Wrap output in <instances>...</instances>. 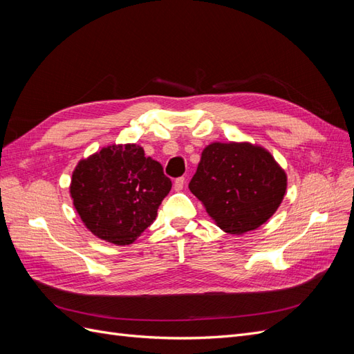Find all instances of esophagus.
Returning a JSON list of instances; mask_svg holds the SVG:
<instances>
[{
	"label": "esophagus",
	"mask_w": 354,
	"mask_h": 354,
	"mask_svg": "<svg viewBox=\"0 0 354 354\" xmlns=\"http://www.w3.org/2000/svg\"><path fill=\"white\" fill-rule=\"evenodd\" d=\"M185 183H186V178H185V177H178V178H176V181H174V189H176L177 192L183 190Z\"/></svg>",
	"instance_id": "esophagus-1"
}]
</instances>
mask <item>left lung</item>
<instances>
[{"mask_svg":"<svg viewBox=\"0 0 354 354\" xmlns=\"http://www.w3.org/2000/svg\"><path fill=\"white\" fill-rule=\"evenodd\" d=\"M189 189L220 229L242 234L260 227L279 208L286 174L260 146L212 143L203 149Z\"/></svg>","mask_w":354,"mask_h":354,"instance_id":"left-lung-1","label":"left lung"}]
</instances>
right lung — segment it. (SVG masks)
<instances>
[{
  "mask_svg": "<svg viewBox=\"0 0 354 354\" xmlns=\"http://www.w3.org/2000/svg\"><path fill=\"white\" fill-rule=\"evenodd\" d=\"M171 186L162 165L145 156L143 147L113 145L77 165L71 196L95 236L130 245L153 223Z\"/></svg>",
  "mask_w": 354,
  "mask_h": 354,
  "instance_id": "1",
  "label": "right lung"
}]
</instances>
